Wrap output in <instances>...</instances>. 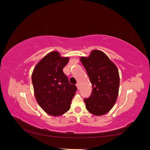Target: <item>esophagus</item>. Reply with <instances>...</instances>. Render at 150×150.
Masks as SVG:
<instances>
[{"mask_svg": "<svg viewBox=\"0 0 150 150\" xmlns=\"http://www.w3.org/2000/svg\"><path fill=\"white\" fill-rule=\"evenodd\" d=\"M76 86H77V88L78 90H79V83H77V84H76Z\"/></svg>", "mask_w": 150, "mask_h": 150, "instance_id": "obj_1", "label": "esophagus"}]
</instances>
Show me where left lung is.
Returning <instances> with one entry per match:
<instances>
[{
	"mask_svg": "<svg viewBox=\"0 0 150 150\" xmlns=\"http://www.w3.org/2000/svg\"><path fill=\"white\" fill-rule=\"evenodd\" d=\"M92 84L90 97L84 99L86 108L91 114L101 116L112 109L119 94L120 77L116 65L100 50L91 51L88 57H81Z\"/></svg>",
	"mask_w": 150,
	"mask_h": 150,
	"instance_id": "8db88e82",
	"label": "left lung"
}]
</instances>
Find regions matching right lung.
Listing matches in <instances>:
<instances>
[{
  "label": "right lung",
  "instance_id": "obj_1",
  "mask_svg": "<svg viewBox=\"0 0 150 150\" xmlns=\"http://www.w3.org/2000/svg\"><path fill=\"white\" fill-rule=\"evenodd\" d=\"M69 60L68 57H61L57 51H53L37 64L31 75L37 103L50 115L57 117L67 112L77 91L76 86L70 84L63 73Z\"/></svg>",
  "mask_w": 150,
  "mask_h": 150
}]
</instances>
